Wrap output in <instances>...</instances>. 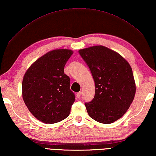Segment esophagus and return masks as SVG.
Here are the masks:
<instances>
[{
  "instance_id": "esophagus-1",
  "label": "esophagus",
  "mask_w": 156,
  "mask_h": 156,
  "mask_svg": "<svg viewBox=\"0 0 156 156\" xmlns=\"http://www.w3.org/2000/svg\"><path fill=\"white\" fill-rule=\"evenodd\" d=\"M76 96H77V97L78 98H80V97L81 96V92H77V94H76Z\"/></svg>"
}]
</instances>
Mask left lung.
Wrapping results in <instances>:
<instances>
[{
	"instance_id": "obj_1",
	"label": "left lung",
	"mask_w": 156,
	"mask_h": 156,
	"mask_svg": "<svg viewBox=\"0 0 156 156\" xmlns=\"http://www.w3.org/2000/svg\"><path fill=\"white\" fill-rule=\"evenodd\" d=\"M92 74L95 95L85 103L91 118L108 124L121 118L130 107L136 93L133 70L118 53L102 45L79 50Z\"/></svg>"
}]
</instances>
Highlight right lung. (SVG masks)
<instances>
[{
  "label": "right lung",
  "mask_w": 156,
  "mask_h": 156,
  "mask_svg": "<svg viewBox=\"0 0 156 156\" xmlns=\"http://www.w3.org/2000/svg\"><path fill=\"white\" fill-rule=\"evenodd\" d=\"M73 51L58 49L46 53L32 63L23 75L22 98L34 117L45 124L66 118L75 102L70 78L64 68Z\"/></svg>",
  "instance_id": "right-lung-1"
}]
</instances>
